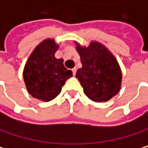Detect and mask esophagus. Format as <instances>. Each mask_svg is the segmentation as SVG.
<instances>
[{
    "instance_id": "1",
    "label": "esophagus",
    "mask_w": 148,
    "mask_h": 148,
    "mask_svg": "<svg viewBox=\"0 0 148 148\" xmlns=\"http://www.w3.org/2000/svg\"><path fill=\"white\" fill-rule=\"evenodd\" d=\"M72 71H73V75H76V71H77V68H76V67H73V68L72 69Z\"/></svg>"
}]
</instances>
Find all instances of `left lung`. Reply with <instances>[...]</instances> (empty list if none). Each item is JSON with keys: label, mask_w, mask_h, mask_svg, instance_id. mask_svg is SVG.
Returning a JSON list of instances; mask_svg holds the SVG:
<instances>
[{"label": "left lung", "mask_w": 148, "mask_h": 148, "mask_svg": "<svg viewBox=\"0 0 148 148\" xmlns=\"http://www.w3.org/2000/svg\"><path fill=\"white\" fill-rule=\"evenodd\" d=\"M82 66L76 72L84 94L93 101H108L115 96L121 88L122 73L114 55L101 42L90 41L82 46L75 41Z\"/></svg>", "instance_id": "1"}]
</instances>
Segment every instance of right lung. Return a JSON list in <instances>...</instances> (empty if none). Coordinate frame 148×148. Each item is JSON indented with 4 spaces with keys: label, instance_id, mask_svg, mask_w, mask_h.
Masks as SVG:
<instances>
[{
    "label": "right lung",
    "instance_id": "1",
    "mask_svg": "<svg viewBox=\"0 0 148 148\" xmlns=\"http://www.w3.org/2000/svg\"><path fill=\"white\" fill-rule=\"evenodd\" d=\"M60 45L54 39L40 42L29 55L24 69L23 80L29 95L41 101H50L60 93L66 81L73 76L63 65V59L55 58Z\"/></svg>",
    "mask_w": 148,
    "mask_h": 148
}]
</instances>
